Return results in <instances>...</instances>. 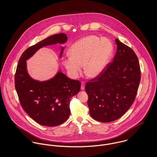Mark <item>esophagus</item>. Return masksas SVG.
Returning <instances> with one entry per match:
<instances>
[{
  "label": "esophagus",
  "instance_id": "1",
  "mask_svg": "<svg viewBox=\"0 0 157 157\" xmlns=\"http://www.w3.org/2000/svg\"><path fill=\"white\" fill-rule=\"evenodd\" d=\"M81 90H85V82H82V85H81Z\"/></svg>",
  "mask_w": 157,
  "mask_h": 157
}]
</instances>
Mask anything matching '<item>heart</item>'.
<instances>
[{
	"instance_id": "b5f03b06",
	"label": "heart",
	"mask_w": 157,
	"mask_h": 157,
	"mask_svg": "<svg viewBox=\"0 0 157 157\" xmlns=\"http://www.w3.org/2000/svg\"><path fill=\"white\" fill-rule=\"evenodd\" d=\"M113 51L112 43L107 39L100 40L90 35L85 37L71 46L70 56L63 60L69 74L77 78L85 66V74L90 78L98 77L107 67Z\"/></svg>"
}]
</instances>
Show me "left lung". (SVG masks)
<instances>
[{
  "label": "left lung",
  "instance_id": "1",
  "mask_svg": "<svg viewBox=\"0 0 157 157\" xmlns=\"http://www.w3.org/2000/svg\"><path fill=\"white\" fill-rule=\"evenodd\" d=\"M117 50L105 71L86 83L90 115L101 122L123 116L134 101L141 80L138 57L128 46L115 39Z\"/></svg>",
  "mask_w": 157,
  "mask_h": 157
}]
</instances>
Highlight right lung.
Listing matches in <instances>:
<instances>
[{"instance_id": "right-lung-1", "label": "right lung", "mask_w": 157, "mask_h": 157, "mask_svg": "<svg viewBox=\"0 0 157 157\" xmlns=\"http://www.w3.org/2000/svg\"><path fill=\"white\" fill-rule=\"evenodd\" d=\"M67 39V34L60 33L30 46L23 52L17 66L15 88L21 105L29 117L42 126H56L67 120L70 99L80 91L81 83L70 79L60 71L49 80H35L28 73L26 60L42 47L62 44ZM63 50L62 47L60 54Z\"/></svg>"}]
</instances>
